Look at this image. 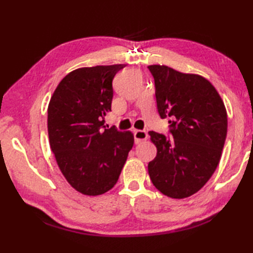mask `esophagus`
<instances>
[{"label":"esophagus","mask_w":253,"mask_h":253,"mask_svg":"<svg viewBox=\"0 0 253 253\" xmlns=\"http://www.w3.org/2000/svg\"><path fill=\"white\" fill-rule=\"evenodd\" d=\"M133 137H135V142L136 143H140L144 140H147L148 133H147V131H144V130L137 129V130L133 131Z\"/></svg>","instance_id":"obj_1"}]
</instances>
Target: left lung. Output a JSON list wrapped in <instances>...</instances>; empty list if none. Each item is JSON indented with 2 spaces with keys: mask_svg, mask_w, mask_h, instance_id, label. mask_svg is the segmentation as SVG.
Segmentation results:
<instances>
[{
  "mask_svg": "<svg viewBox=\"0 0 253 253\" xmlns=\"http://www.w3.org/2000/svg\"><path fill=\"white\" fill-rule=\"evenodd\" d=\"M158 111L169 118L171 137L149 131L157 157L148 164L152 184L163 195L184 199L199 191L219 163L227 113L214 85L197 74L150 65Z\"/></svg>",
  "mask_w": 253,
  "mask_h": 253,
  "instance_id": "left-lung-1",
  "label": "left lung"
}]
</instances>
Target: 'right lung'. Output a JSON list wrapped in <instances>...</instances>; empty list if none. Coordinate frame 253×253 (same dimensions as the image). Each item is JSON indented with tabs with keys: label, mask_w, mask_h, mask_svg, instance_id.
<instances>
[{
	"label": "right lung",
	"mask_w": 253,
	"mask_h": 253,
	"mask_svg": "<svg viewBox=\"0 0 253 253\" xmlns=\"http://www.w3.org/2000/svg\"><path fill=\"white\" fill-rule=\"evenodd\" d=\"M124 67L75 69L61 80L47 107L49 142L56 163L68 184L85 196L114 187L133 146L131 131L104 126L113 78Z\"/></svg>",
	"instance_id": "1"
}]
</instances>
